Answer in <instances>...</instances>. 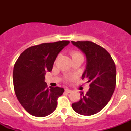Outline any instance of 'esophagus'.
<instances>
[{
	"mask_svg": "<svg viewBox=\"0 0 131 131\" xmlns=\"http://www.w3.org/2000/svg\"><path fill=\"white\" fill-rule=\"evenodd\" d=\"M65 91L67 92V93H70V92H71V90H70V89H65Z\"/></svg>",
	"mask_w": 131,
	"mask_h": 131,
	"instance_id": "obj_1",
	"label": "esophagus"
}]
</instances>
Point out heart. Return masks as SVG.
Listing matches in <instances>:
<instances>
[{
  "instance_id": "heart-1",
  "label": "heart",
  "mask_w": 131,
  "mask_h": 131,
  "mask_svg": "<svg viewBox=\"0 0 131 131\" xmlns=\"http://www.w3.org/2000/svg\"><path fill=\"white\" fill-rule=\"evenodd\" d=\"M71 56H72L73 58L75 57H77V56H83L81 54V53L79 52L75 51H75L71 52Z\"/></svg>"
}]
</instances>
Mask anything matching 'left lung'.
<instances>
[{
  "mask_svg": "<svg viewBox=\"0 0 131 131\" xmlns=\"http://www.w3.org/2000/svg\"><path fill=\"white\" fill-rule=\"evenodd\" d=\"M86 57V66L82 79L90 82L89 91L72 104L73 110L83 115H92L101 111L111 99L116 85V68L105 48L91 41H71Z\"/></svg>",
  "mask_w": 131,
  "mask_h": 131,
  "instance_id": "obj_1",
  "label": "left lung"
}]
</instances>
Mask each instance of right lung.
<instances>
[{
    "instance_id": "right-lung-1",
    "label": "right lung",
    "mask_w": 131,
    "mask_h": 131,
    "mask_svg": "<svg viewBox=\"0 0 131 131\" xmlns=\"http://www.w3.org/2000/svg\"><path fill=\"white\" fill-rule=\"evenodd\" d=\"M69 43L60 40L33 46L24 50L16 61L13 83L18 100L27 112L38 117L47 116L56 108L64 89L48 87L46 71H51L58 54Z\"/></svg>"
}]
</instances>
